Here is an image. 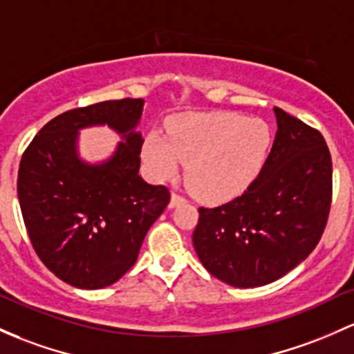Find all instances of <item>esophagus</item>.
Masks as SVG:
<instances>
[{"mask_svg": "<svg viewBox=\"0 0 354 354\" xmlns=\"http://www.w3.org/2000/svg\"><path fill=\"white\" fill-rule=\"evenodd\" d=\"M185 198L183 196H180V195H171V200H169V208H176V207H180L181 203H185Z\"/></svg>", "mask_w": 354, "mask_h": 354, "instance_id": "1", "label": "esophagus"}]
</instances>
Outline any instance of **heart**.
Returning <instances> with one entry per match:
<instances>
[{
	"label": "heart",
	"mask_w": 354,
	"mask_h": 354,
	"mask_svg": "<svg viewBox=\"0 0 354 354\" xmlns=\"http://www.w3.org/2000/svg\"><path fill=\"white\" fill-rule=\"evenodd\" d=\"M266 120L232 112H188L169 124V138L146 136L142 158L156 180H168L186 162V181L201 201L225 203L250 188L269 158Z\"/></svg>",
	"instance_id": "1"
}]
</instances>
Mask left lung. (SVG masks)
Returning a JSON list of instances; mask_svg holds the SVG:
<instances>
[{"label": "left lung", "instance_id": "1", "mask_svg": "<svg viewBox=\"0 0 354 354\" xmlns=\"http://www.w3.org/2000/svg\"><path fill=\"white\" fill-rule=\"evenodd\" d=\"M277 133L242 196L200 208L193 247L225 284L260 287L284 277L317 242L331 207V154L319 131L274 107Z\"/></svg>", "mask_w": 354, "mask_h": 354}]
</instances>
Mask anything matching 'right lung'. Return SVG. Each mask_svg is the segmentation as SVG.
Segmentation results:
<instances>
[{
  "mask_svg": "<svg viewBox=\"0 0 354 354\" xmlns=\"http://www.w3.org/2000/svg\"><path fill=\"white\" fill-rule=\"evenodd\" d=\"M142 107V99H120L72 109L46 122L23 153L18 200L26 232L46 269L77 289L118 282L169 203L165 186L139 176ZM95 125L121 141L107 160L88 163L78 134Z\"/></svg>",
  "mask_w": 354,
  "mask_h": 354,
  "instance_id": "right-lung-1",
  "label": "right lung"
}]
</instances>
